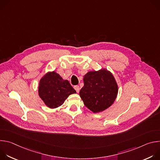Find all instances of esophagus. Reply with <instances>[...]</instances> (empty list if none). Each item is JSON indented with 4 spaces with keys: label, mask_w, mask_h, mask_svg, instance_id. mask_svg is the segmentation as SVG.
<instances>
[{
    "label": "esophagus",
    "mask_w": 160,
    "mask_h": 160,
    "mask_svg": "<svg viewBox=\"0 0 160 160\" xmlns=\"http://www.w3.org/2000/svg\"><path fill=\"white\" fill-rule=\"evenodd\" d=\"M74 88L75 89L76 92H77V93H78V92H79V90H80V87H79V86H78V85H75V86H74Z\"/></svg>",
    "instance_id": "34e87169"
}]
</instances>
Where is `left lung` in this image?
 Masks as SVG:
<instances>
[{
  "instance_id": "8db88e82",
  "label": "left lung",
  "mask_w": 160,
  "mask_h": 160,
  "mask_svg": "<svg viewBox=\"0 0 160 160\" xmlns=\"http://www.w3.org/2000/svg\"><path fill=\"white\" fill-rule=\"evenodd\" d=\"M84 86L80 96L85 106L93 112H99L115 102L118 91L117 83L106 69L88 72L83 77Z\"/></svg>"
}]
</instances>
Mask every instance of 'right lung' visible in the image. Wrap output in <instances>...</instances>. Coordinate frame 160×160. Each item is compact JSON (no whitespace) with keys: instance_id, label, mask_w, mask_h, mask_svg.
I'll return each instance as SVG.
<instances>
[{"instance_id":"obj_1","label":"right lung","mask_w":160,"mask_h":160,"mask_svg":"<svg viewBox=\"0 0 160 160\" xmlns=\"http://www.w3.org/2000/svg\"><path fill=\"white\" fill-rule=\"evenodd\" d=\"M76 93L70 82L55 72L47 73L39 82L38 95L50 108L61 106L68 96Z\"/></svg>"}]
</instances>
